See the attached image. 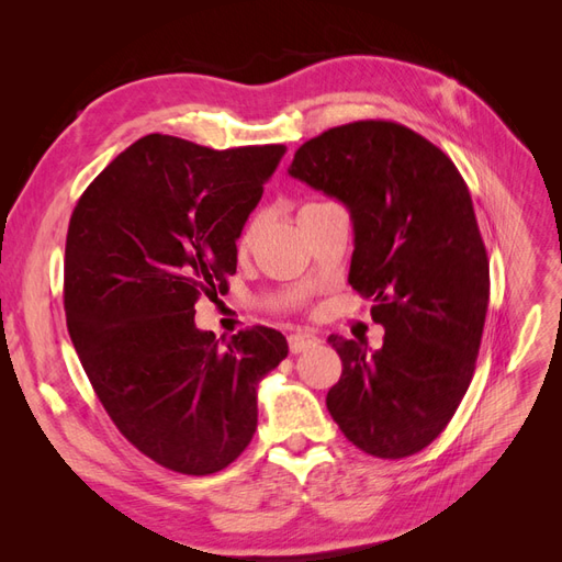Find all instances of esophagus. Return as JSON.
I'll list each match as a JSON object with an SVG mask.
<instances>
[{
  "instance_id": "obj_1",
  "label": "esophagus",
  "mask_w": 562,
  "mask_h": 562,
  "mask_svg": "<svg viewBox=\"0 0 562 562\" xmlns=\"http://www.w3.org/2000/svg\"><path fill=\"white\" fill-rule=\"evenodd\" d=\"M318 342H321V339L314 333H310V330H297V333L288 335V347H291L293 353L307 351L310 347H316Z\"/></svg>"
}]
</instances>
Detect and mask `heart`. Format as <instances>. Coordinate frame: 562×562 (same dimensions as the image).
<instances>
[{
	"label": "heart",
	"instance_id": "obj_1",
	"mask_svg": "<svg viewBox=\"0 0 562 562\" xmlns=\"http://www.w3.org/2000/svg\"><path fill=\"white\" fill-rule=\"evenodd\" d=\"M312 206H318V203H307V206H302V211H307V209H312ZM302 211H300V213H302ZM260 227H262V215H260V213H258V215H250V217L246 220V225H244L241 232H239V239H236V248L246 250V248L252 244L255 236H258Z\"/></svg>",
	"mask_w": 562,
	"mask_h": 562
}]
</instances>
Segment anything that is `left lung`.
Here are the masks:
<instances>
[{
    "label": "left lung",
    "instance_id": "obj_1",
    "mask_svg": "<svg viewBox=\"0 0 562 562\" xmlns=\"http://www.w3.org/2000/svg\"><path fill=\"white\" fill-rule=\"evenodd\" d=\"M288 173L349 209V283L384 326L378 351L328 337L342 359L328 413L363 452L411 457L448 427L481 349L490 262L469 187L446 151L384 119L323 131Z\"/></svg>",
    "mask_w": 562,
    "mask_h": 562
}]
</instances>
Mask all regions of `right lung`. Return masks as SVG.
Returning a JSON list of instances; mask_svg holds the SVG:
<instances>
[{
	"instance_id": "right-lung-1",
	"label": "right lung",
	"mask_w": 562,
	"mask_h": 562,
	"mask_svg": "<svg viewBox=\"0 0 562 562\" xmlns=\"http://www.w3.org/2000/svg\"><path fill=\"white\" fill-rule=\"evenodd\" d=\"M285 145L211 149L151 133L77 201L65 241V318L116 429L157 464L209 475L258 429V382L285 356L267 326L220 339L194 304L227 291L236 239Z\"/></svg>"
}]
</instances>
